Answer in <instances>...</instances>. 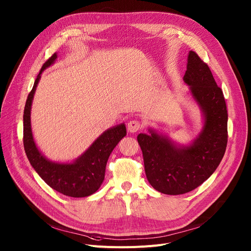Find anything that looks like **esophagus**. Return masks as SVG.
Returning a JSON list of instances; mask_svg holds the SVG:
<instances>
[{
	"mask_svg": "<svg viewBox=\"0 0 251 251\" xmlns=\"http://www.w3.org/2000/svg\"><path fill=\"white\" fill-rule=\"evenodd\" d=\"M127 128H128V131L131 133H135L137 132V131L141 130L142 128V124L138 121V120H131L128 122L127 124Z\"/></svg>",
	"mask_w": 251,
	"mask_h": 251,
	"instance_id": "esophagus-1",
	"label": "esophagus"
}]
</instances>
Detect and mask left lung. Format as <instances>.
<instances>
[{
	"label": "left lung",
	"instance_id": "obj_1",
	"mask_svg": "<svg viewBox=\"0 0 251 251\" xmlns=\"http://www.w3.org/2000/svg\"><path fill=\"white\" fill-rule=\"evenodd\" d=\"M184 81L204 115V126L193 144L177 148L150 130L137 141L151 185L164 194L178 195L197 188L210 177L225 154L228 142L227 105L208 65L195 51L188 55Z\"/></svg>",
	"mask_w": 251,
	"mask_h": 251
}]
</instances>
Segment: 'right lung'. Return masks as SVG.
I'll use <instances>...</instances> for the list:
<instances>
[{
  "mask_svg": "<svg viewBox=\"0 0 251 251\" xmlns=\"http://www.w3.org/2000/svg\"><path fill=\"white\" fill-rule=\"evenodd\" d=\"M56 58L57 55L54 54L45 62L26 100L23 114L24 151L36 173L50 187L67 196L85 197L100 187L109 156L118 142L126 135V127L121 124L105 131L73 164H56L48 161L37 150L32 137L30 109L41 74Z\"/></svg>",
  "mask_w": 251,
  "mask_h": 251,
  "instance_id": "add662e5",
  "label": "right lung"
}]
</instances>
